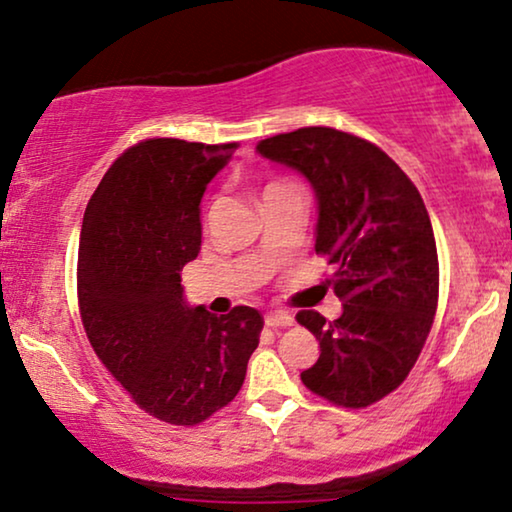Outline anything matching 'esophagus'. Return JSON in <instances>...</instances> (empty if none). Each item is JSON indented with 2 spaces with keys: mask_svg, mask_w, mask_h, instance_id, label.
<instances>
[{
  "mask_svg": "<svg viewBox=\"0 0 512 512\" xmlns=\"http://www.w3.org/2000/svg\"><path fill=\"white\" fill-rule=\"evenodd\" d=\"M264 323H267V327H285L292 325V316L285 311H269L267 316H264Z\"/></svg>",
  "mask_w": 512,
  "mask_h": 512,
  "instance_id": "1",
  "label": "esophagus"
}]
</instances>
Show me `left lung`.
<instances>
[{
	"label": "left lung",
	"mask_w": 512,
	"mask_h": 512,
	"mask_svg": "<svg viewBox=\"0 0 512 512\" xmlns=\"http://www.w3.org/2000/svg\"><path fill=\"white\" fill-rule=\"evenodd\" d=\"M257 154L295 168L318 201L316 252L335 264L344 311H299L320 342L304 386L342 407H367L403 384L438 309V250L419 189L358 135L309 126L262 140Z\"/></svg>",
	"instance_id": "left-lung-1"
}]
</instances>
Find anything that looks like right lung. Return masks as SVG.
Listing matches in <instances>:
<instances>
[{"mask_svg": "<svg viewBox=\"0 0 512 512\" xmlns=\"http://www.w3.org/2000/svg\"><path fill=\"white\" fill-rule=\"evenodd\" d=\"M236 142L142 140L88 201L77 290L88 342L152 417L194 426L241 391L264 320L252 306H189L180 271L201 250V199Z\"/></svg>", "mask_w": 512, "mask_h": 512, "instance_id": "add662e5", "label": "right lung"}]
</instances>
